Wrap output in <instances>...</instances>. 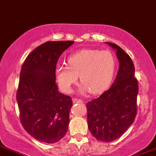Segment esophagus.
Masks as SVG:
<instances>
[{
	"instance_id": "34e87169",
	"label": "esophagus",
	"mask_w": 156,
	"mask_h": 156,
	"mask_svg": "<svg viewBox=\"0 0 156 156\" xmlns=\"http://www.w3.org/2000/svg\"><path fill=\"white\" fill-rule=\"evenodd\" d=\"M73 102H80V103H82V102H83V100H81V99H79V98H74L73 99Z\"/></svg>"
}]
</instances>
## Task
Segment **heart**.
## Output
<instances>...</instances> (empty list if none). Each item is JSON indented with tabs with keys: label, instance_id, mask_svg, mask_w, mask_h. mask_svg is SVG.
Returning <instances> with one entry per match:
<instances>
[{
	"label": "heart",
	"instance_id": "heart-1",
	"mask_svg": "<svg viewBox=\"0 0 156 156\" xmlns=\"http://www.w3.org/2000/svg\"><path fill=\"white\" fill-rule=\"evenodd\" d=\"M67 63L69 67L62 64L55 67L60 88L67 93L71 92L78 76L83 83L81 91H89L92 94L102 93L110 84L115 71V59L107 50H80L69 56Z\"/></svg>",
	"mask_w": 156,
	"mask_h": 156
}]
</instances>
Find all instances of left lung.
<instances>
[{"mask_svg": "<svg viewBox=\"0 0 156 156\" xmlns=\"http://www.w3.org/2000/svg\"><path fill=\"white\" fill-rule=\"evenodd\" d=\"M107 44L116 50L119 61L116 79L107 91L86 105L89 130L102 142L119 138L133 123L139 90L131 58L116 44Z\"/></svg>", "mask_w": 156, "mask_h": 156, "instance_id": "left-lung-1", "label": "left lung"}]
</instances>
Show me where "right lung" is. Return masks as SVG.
<instances>
[{
	"instance_id": "obj_1",
	"label": "right lung",
	"mask_w": 156,
	"mask_h": 156,
	"mask_svg": "<svg viewBox=\"0 0 156 156\" xmlns=\"http://www.w3.org/2000/svg\"><path fill=\"white\" fill-rule=\"evenodd\" d=\"M73 41H49L25 59L20 75L16 100L23 127L34 139L54 144L64 137L73 106L70 96L58 91L55 67Z\"/></svg>"
}]
</instances>
